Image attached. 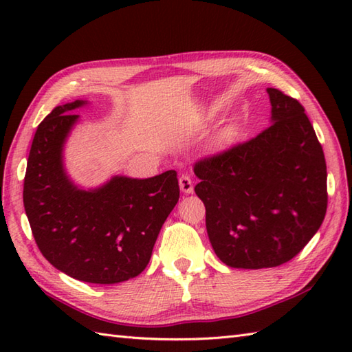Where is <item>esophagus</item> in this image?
Masks as SVG:
<instances>
[{"label":"esophagus","mask_w":352,"mask_h":352,"mask_svg":"<svg viewBox=\"0 0 352 352\" xmlns=\"http://www.w3.org/2000/svg\"><path fill=\"white\" fill-rule=\"evenodd\" d=\"M178 183H180V189L183 193H186V195H190V193H193V183H192L189 175H182Z\"/></svg>","instance_id":"obj_1"}]
</instances>
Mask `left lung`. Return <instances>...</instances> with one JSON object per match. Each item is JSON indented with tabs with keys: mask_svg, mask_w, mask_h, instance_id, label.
<instances>
[{
	"mask_svg": "<svg viewBox=\"0 0 352 352\" xmlns=\"http://www.w3.org/2000/svg\"><path fill=\"white\" fill-rule=\"evenodd\" d=\"M266 92L271 125L193 169L213 251L236 269L286 263L327 212L325 157L304 107L278 89Z\"/></svg>",
	"mask_w": 352,
	"mask_h": 352,
	"instance_id": "8db88e82",
	"label": "left lung"
}]
</instances>
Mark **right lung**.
I'll list each match as a JSON object with an SVG mask.
<instances>
[{
    "label": "right lung",
    "mask_w": 352,
    "mask_h": 352,
    "mask_svg": "<svg viewBox=\"0 0 352 352\" xmlns=\"http://www.w3.org/2000/svg\"><path fill=\"white\" fill-rule=\"evenodd\" d=\"M89 101L57 106L37 126L24 180V207L43 257L72 278L116 284L138 276L180 198L175 170L149 178L113 175L96 188L72 180L65 146L80 122L74 110Z\"/></svg>",
    "instance_id": "add662e5"
}]
</instances>
